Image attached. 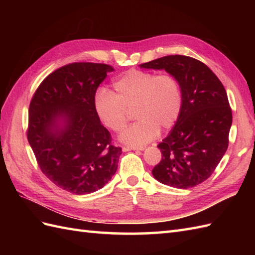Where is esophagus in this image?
Listing matches in <instances>:
<instances>
[{
  "label": "esophagus",
  "mask_w": 255,
  "mask_h": 255,
  "mask_svg": "<svg viewBox=\"0 0 255 255\" xmlns=\"http://www.w3.org/2000/svg\"><path fill=\"white\" fill-rule=\"evenodd\" d=\"M126 151H129V150H143L144 147L143 145H139V147H137V145H126V147L124 148Z\"/></svg>",
  "instance_id": "34e87169"
}]
</instances>
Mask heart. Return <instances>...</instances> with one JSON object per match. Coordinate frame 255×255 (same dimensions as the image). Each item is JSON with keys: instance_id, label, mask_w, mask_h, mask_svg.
Returning <instances> with one entry per match:
<instances>
[{"instance_id": "1", "label": "heart", "mask_w": 255, "mask_h": 255, "mask_svg": "<svg viewBox=\"0 0 255 255\" xmlns=\"http://www.w3.org/2000/svg\"><path fill=\"white\" fill-rule=\"evenodd\" d=\"M115 93L99 90L94 108L101 122L115 132L123 131L132 113L139 119L122 134L124 142L142 145L153 140L159 128L173 127L181 115L183 93L173 74L131 69L114 82Z\"/></svg>"}]
</instances>
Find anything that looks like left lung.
<instances>
[{
  "label": "left lung",
  "instance_id": "1",
  "mask_svg": "<svg viewBox=\"0 0 255 255\" xmlns=\"http://www.w3.org/2000/svg\"><path fill=\"white\" fill-rule=\"evenodd\" d=\"M140 67L164 69L183 93L181 115L158 144L162 159L152 174L172 187L196 186L213 174L229 145L232 112L224 85L205 63L187 56H165Z\"/></svg>",
  "mask_w": 255,
  "mask_h": 255
}]
</instances>
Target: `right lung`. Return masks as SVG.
Masks as SVG:
<instances>
[{"label": "right lung", "mask_w": 255, "mask_h": 255, "mask_svg": "<svg viewBox=\"0 0 255 255\" xmlns=\"http://www.w3.org/2000/svg\"><path fill=\"white\" fill-rule=\"evenodd\" d=\"M114 68L73 62L39 84L29 104L27 139L41 172L75 195L104 187L115 174L122 148L112 142L94 108L99 85ZM66 126L56 131L59 118Z\"/></svg>", "instance_id": "obj_1"}]
</instances>
